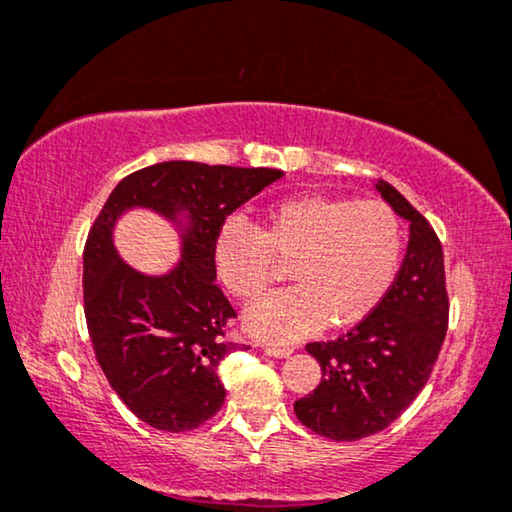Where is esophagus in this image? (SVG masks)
I'll return each mask as SVG.
<instances>
[{
    "label": "esophagus",
    "mask_w": 512,
    "mask_h": 512,
    "mask_svg": "<svg viewBox=\"0 0 512 512\" xmlns=\"http://www.w3.org/2000/svg\"><path fill=\"white\" fill-rule=\"evenodd\" d=\"M264 354H269L273 358H289L294 354L292 347H264Z\"/></svg>",
    "instance_id": "34e87169"
}]
</instances>
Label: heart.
Segmentation results:
<instances>
[{
    "mask_svg": "<svg viewBox=\"0 0 512 512\" xmlns=\"http://www.w3.org/2000/svg\"><path fill=\"white\" fill-rule=\"evenodd\" d=\"M402 257L398 213L379 200L296 195L259 213L255 227L230 220L213 241V266L243 303L262 299L289 262L296 285L248 310L246 329L269 342L363 322L384 301Z\"/></svg>",
    "mask_w": 512,
    "mask_h": 512,
    "instance_id": "heart-1",
    "label": "heart"
}]
</instances>
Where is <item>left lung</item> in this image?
I'll return each mask as SVG.
<instances>
[{
	"mask_svg": "<svg viewBox=\"0 0 512 512\" xmlns=\"http://www.w3.org/2000/svg\"><path fill=\"white\" fill-rule=\"evenodd\" d=\"M377 193L409 223L398 278L361 324L338 340L310 342L322 381L294 402L296 418L333 441L386 430L430 379L448 329L444 250L430 223L388 181Z\"/></svg>",
	"mask_w": 512,
	"mask_h": 512,
	"instance_id": "obj_1",
	"label": "left lung"
}]
</instances>
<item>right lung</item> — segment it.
<instances>
[{"instance_id":"1","label":"right lung","mask_w":512,"mask_h":512,"mask_svg":"<svg viewBox=\"0 0 512 512\" xmlns=\"http://www.w3.org/2000/svg\"><path fill=\"white\" fill-rule=\"evenodd\" d=\"M280 177L271 167L165 160L121 179L91 227L82 287L96 361L156 430H195L223 407L218 365L236 349L223 338L236 312L213 282V241L232 211ZM133 208L158 212L180 232L182 259L160 277L133 270L113 248V227Z\"/></svg>"}]
</instances>
